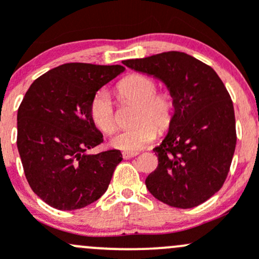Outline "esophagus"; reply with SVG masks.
Returning <instances> with one entry per match:
<instances>
[{
	"instance_id": "obj_1",
	"label": "esophagus",
	"mask_w": 259,
	"mask_h": 259,
	"mask_svg": "<svg viewBox=\"0 0 259 259\" xmlns=\"http://www.w3.org/2000/svg\"><path fill=\"white\" fill-rule=\"evenodd\" d=\"M138 151H122V158L124 159H130L134 158V156L138 155Z\"/></svg>"
}]
</instances>
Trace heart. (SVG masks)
I'll return each instance as SVG.
<instances>
[{
  "label": "heart",
  "instance_id": "heart-1",
  "mask_svg": "<svg viewBox=\"0 0 259 259\" xmlns=\"http://www.w3.org/2000/svg\"><path fill=\"white\" fill-rule=\"evenodd\" d=\"M156 81L142 74L124 77L116 86L121 103L137 104L135 124L117 132L110 139L111 145L122 150H138L156 138L158 130L165 133L177 116V100L170 91L156 90ZM90 116L94 124L106 134L116 129V116L110 96L105 90L96 93L90 103Z\"/></svg>",
  "mask_w": 259,
  "mask_h": 259
}]
</instances>
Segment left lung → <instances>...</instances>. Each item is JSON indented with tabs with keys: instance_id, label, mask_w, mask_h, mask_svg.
I'll return each instance as SVG.
<instances>
[{
	"instance_id": "8db88e82",
	"label": "left lung",
	"mask_w": 259,
	"mask_h": 259,
	"mask_svg": "<svg viewBox=\"0 0 259 259\" xmlns=\"http://www.w3.org/2000/svg\"><path fill=\"white\" fill-rule=\"evenodd\" d=\"M122 64L165 82L177 100L168 135L154 148L158 168L145 185L170 207H197L226 182L237 144L233 101L223 81L204 62L168 51Z\"/></svg>"
}]
</instances>
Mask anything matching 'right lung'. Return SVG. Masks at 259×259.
<instances>
[{"label":"right lung","instance_id":"right-lung-1","mask_svg":"<svg viewBox=\"0 0 259 259\" xmlns=\"http://www.w3.org/2000/svg\"><path fill=\"white\" fill-rule=\"evenodd\" d=\"M125 70L121 65L70 62L37 77L17 111V149L31 189L60 210L98 200L108 189L120 150L95 155L104 143L90 116L96 91Z\"/></svg>","mask_w":259,"mask_h":259}]
</instances>
